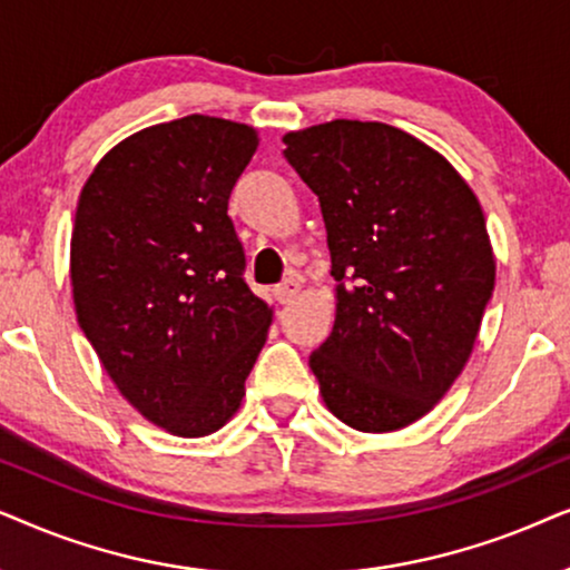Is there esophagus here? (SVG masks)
<instances>
[{
	"mask_svg": "<svg viewBox=\"0 0 570 570\" xmlns=\"http://www.w3.org/2000/svg\"><path fill=\"white\" fill-rule=\"evenodd\" d=\"M302 292V284L297 278H286L284 284L276 286V299L281 302V305H289V302L297 297V294Z\"/></svg>",
	"mask_w": 570,
	"mask_h": 570,
	"instance_id": "obj_1",
	"label": "esophagus"
}]
</instances>
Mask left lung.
I'll return each mask as SVG.
<instances>
[{
	"instance_id": "left-lung-1",
	"label": "left lung",
	"mask_w": 570,
	"mask_h": 570,
	"mask_svg": "<svg viewBox=\"0 0 570 570\" xmlns=\"http://www.w3.org/2000/svg\"><path fill=\"white\" fill-rule=\"evenodd\" d=\"M321 200L336 323L309 354L333 416L360 432L422 420L464 370L495 289L474 189L445 156L383 121L284 135Z\"/></svg>"
}]
</instances>
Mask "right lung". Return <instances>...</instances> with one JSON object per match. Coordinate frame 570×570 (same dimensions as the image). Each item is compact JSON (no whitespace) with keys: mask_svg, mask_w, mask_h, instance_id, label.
Wrapping results in <instances>:
<instances>
[{"mask_svg":"<svg viewBox=\"0 0 570 570\" xmlns=\"http://www.w3.org/2000/svg\"><path fill=\"white\" fill-rule=\"evenodd\" d=\"M257 142L255 127L189 114L117 142L78 197L80 328L121 396L179 438L237 414L273 321L226 216Z\"/></svg>","mask_w":570,"mask_h":570,"instance_id":"1","label":"right lung"}]
</instances>
